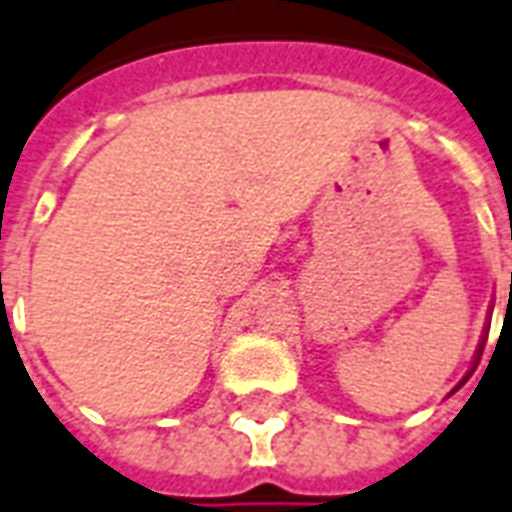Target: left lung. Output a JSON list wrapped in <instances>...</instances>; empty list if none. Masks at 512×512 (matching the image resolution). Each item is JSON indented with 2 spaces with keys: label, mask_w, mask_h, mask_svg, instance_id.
<instances>
[{
  "label": "left lung",
  "mask_w": 512,
  "mask_h": 512,
  "mask_svg": "<svg viewBox=\"0 0 512 512\" xmlns=\"http://www.w3.org/2000/svg\"><path fill=\"white\" fill-rule=\"evenodd\" d=\"M510 285H512V282H510ZM483 339H486V336H483ZM483 344H486V342H480V347H478V361H480V355H483ZM478 361H475V366H478ZM475 366H472V372H475ZM472 372H469V374H472ZM469 374H467V377H464V380L458 382L456 388H461V385H464V382L469 380Z\"/></svg>",
  "instance_id": "obj_1"
}]
</instances>
